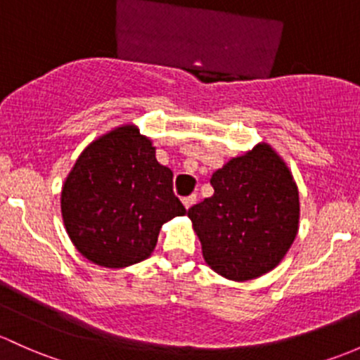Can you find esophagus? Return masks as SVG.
Listing matches in <instances>:
<instances>
[{"label": "esophagus", "instance_id": "esophagus-1", "mask_svg": "<svg viewBox=\"0 0 360 360\" xmlns=\"http://www.w3.org/2000/svg\"><path fill=\"white\" fill-rule=\"evenodd\" d=\"M196 198H198V196H196V195L186 196V198H183V205L186 207V209H190V207H193L196 203Z\"/></svg>", "mask_w": 360, "mask_h": 360}]
</instances>
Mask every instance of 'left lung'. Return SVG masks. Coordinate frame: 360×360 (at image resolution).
<instances>
[{
    "label": "left lung",
    "instance_id": "8db88e82",
    "mask_svg": "<svg viewBox=\"0 0 360 360\" xmlns=\"http://www.w3.org/2000/svg\"><path fill=\"white\" fill-rule=\"evenodd\" d=\"M210 184L214 195L188 210L210 269L231 281L274 269L300 221L298 188L285 160L259 143L215 170Z\"/></svg>",
    "mask_w": 360,
    "mask_h": 360
}]
</instances>
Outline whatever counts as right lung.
Listing matches in <instances>:
<instances>
[{
	"mask_svg": "<svg viewBox=\"0 0 360 360\" xmlns=\"http://www.w3.org/2000/svg\"><path fill=\"white\" fill-rule=\"evenodd\" d=\"M186 214L172 170L134 124L100 136L79 155L62 188V217L89 262L122 269L148 259L162 224Z\"/></svg>",
	"mask_w": 360,
	"mask_h": 360,
	"instance_id": "add662e5",
	"label": "right lung"
}]
</instances>
